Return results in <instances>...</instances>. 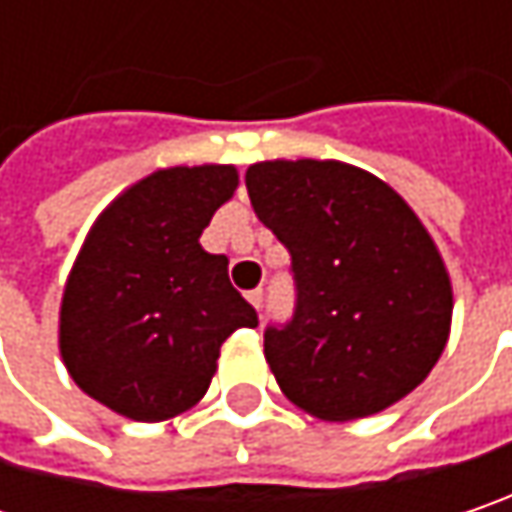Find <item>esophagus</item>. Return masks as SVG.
Wrapping results in <instances>:
<instances>
[{
	"label": "esophagus",
	"mask_w": 512,
	"mask_h": 512,
	"mask_svg": "<svg viewBox=\"0 0 512 512\" xmlns=\"http://www.w3.org/2000/svg\"><path fill=\"white\" fill-rule=\"evenodd\" d=\"M247 300H250V306H253V309H256V311L262 309V300H265V294H262V288H256V291H250V294H247Z\"/></svg>",
	"instance_id": "34e87169"
}]
</instances>
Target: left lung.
<instances>
[{
    "label": "left lung",
    "mask_w": 512,
    "mask_h": 512,
    "mask_svg": "<svg viewBox=\"0 0 512 512\" xmlns=\"http://www.w3.org/2000/svg\"><path fill=\"white\" fill-rule=\"evenodd\" d=\"M244 183L259 221L291 253L297 306L288 323L265 329L282 393L329 422L408 396L452 323V282L414 209L338 160L256 163Z\"/></svg>",
    "instance_id": "obj_1"
}]
</instances>
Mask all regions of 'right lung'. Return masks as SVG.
Wrapping results in <instances>:
<instances>
[{
	"instance_id": "right-lung-1",
	"label": "right lung",
	"mask_w": 512,
	"mask_h": 512,
	"mask_svg": "<svg viewBox=\"0 0 512 512\" xmlns=\"http://www.w3.org/2000/svg\"><path fill=\"white\" fill-rule=\"evenodd\" d=\"M233 165H177L130 186L92 224L60 303V355L75 384L136 422L195 408L221 344L259 326L201 233L233 198Z\"/></svg>"
}]
</instances>
